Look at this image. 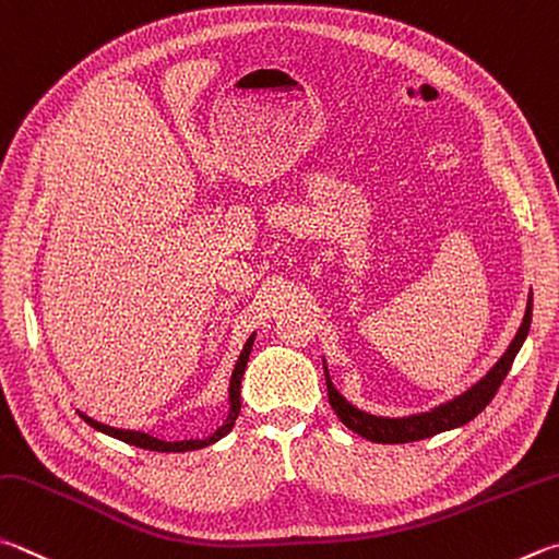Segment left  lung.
Listing matches in <instances>:
<instances>
[{
  "instance_id": "obj_1",
  "label": "left lung",
  "mask_w": 559,
  "mask_h": 559,
  "mask_svg": "<svg viewBox=\"0 0 559 559\" xmlns=\"http://www.w3.org/2000/svg\"><path fill=\"white\" fill-rule=\"evenodd\" d=\"M531 318H533V296L527 300V310L521 330L515 332V337L511 342V347L506 349L503 357L496 361V367L486 373V377L474 385V389L466 391L460 399H454L448 405H440L432 413L425 415H413V418H401V420H391V418H373L369 413H361L342 399L340 391L334 389L328 369H324V381H328V399L330 405L337 413V418L347 425L349 430H354L361 438H367L371 442H381V444H401V442H415V440H425L432 438V435L460 428V425L474 420L486 405L491 403V399L499 391V385L503 383L506 373L511 371L515 354H519L521 344L525 340L527 330H531Z\"/></svg>"
}]
</instances>
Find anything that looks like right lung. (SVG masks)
<instances>
[{
    "instance_id": "obj_1",
    "label": "right lung",
    "mask_w": 559,
    "mask_h": 559,
    "mask_svg": "<svg viewBox=\"0 0 559 559\" xmlns=\"http://www.w3.org/2000/svg\"><path fill=\"white\" fill-rule=\"evenodd\" d=\"M251 344H253V337H249V342L245 344V349H241V357L237 361L235 367V373H231V383H229V403H231V411H229V418L225 420V425L215 432L210 435L207 440H182V442H164L158 438H151V435L146 432H134V430H117V428H109V425H103L97 423L93 418H87V415H83L87 425H93L95 430L105 432V435H111V438H117L121 442L127 444H134V448H141V450H154V452H188V450H200V448H207V444L217 442L219 438H225V435L235 428V420L239 415V408H241V399H239V385H241V377H245V369H247V361H249V354H251Z\"/></svg>"
}]
</instances>
